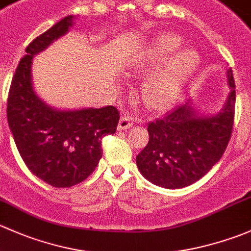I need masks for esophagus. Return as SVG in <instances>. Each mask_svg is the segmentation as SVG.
Instances as JSON below:
<instances>
[{
	"label": "esophagus",
	"instance_id": "obj_1",
	"mask_svg": "<svg viewBox=\"0 0 251 251\" xmlns=\"http://www.w3.org/2000/svg\"><path fill=\"white\" fill-rule=\"evenodd\" d=\"M131 125H133V118H130L128 115H126L121 117L117 128L118 130H126V129L130 128Z\"/></svg>",
	"mask_w": 251,
	"mask_h": 251
}]
</instances>
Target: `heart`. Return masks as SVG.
<instances>
[{
  "label": "heart",
  "instance_id": "obj_1",
  "mask_svg": "<svg viewBox=\"0 0 251 251\" xmlns=\"http://www.w3.org/2000/svg\"><path fill=\"white\" fill-rule=\"evenodd\" d=\"M182 45L179 36L174 33H159L150 41L146 50L138 56L133 69L138 72L151 71L164 61L162 68L152 72L143 84V100L151 110H167L176 101L183 84L196 71L200 55L190 48L176 49Z\"/></svg>",
  "mask_w": 251,
  "mask_h": 251
}]
</instances>
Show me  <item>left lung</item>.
<instances>
[{"instance_id": "obj_1", "label": "left lung", "mask_w": 251, "mask_h": 251, "mask_svg": "<svg viewBox=\"0 0 251 251\" xmlns=\"http://www.w3.org/2000/svg\"><path fill=\"white\" fill-rule=\"evenodd\" d=\"M229 93L215 113H203L192 99L149 123V143L136 156L143 176L159 187L192 185L218 163L226 150L234 118L236 90L232 70L226 72Z\"/></svg>"}]
</instances>
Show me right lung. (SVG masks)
I'll return each mask as SVG.
<instances>
[{"instance_id": "obj_1", "label": "right lung", "mask_w": 251, "mask_h": 251, "mask_svg": "<svg viewBox=\"0 0 251 251\" xmlns=\"http://www.w3.org/2000/svg\"><path fill=\"white\" fill-rule=\"evenodd\" d=\"M75 17L56 23L27 46L9 88L7 120L17 149L33 175L54 187L86 180L102 156L101 140L115 134L120 113L113 106L55 108L35 92L32 59L72 27Z\"/></svg>"}]
</instances>
